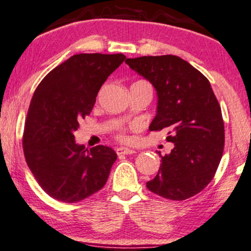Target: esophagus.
Here are the masks:
<instances>
[{
	"mask_svg": "<svg viewBox=\"0 0 251 251\" xmlns=\"http://www.w3.org/2000/svg\"><path fill=\"white\" fill-rule=\"evenodd\" d=\"M116 152L117 155H130V154H134L135 150L126 148V147H120V148H116Z\"/></svg>",
	"mask_w": 251,
	"mask_h": 251,
	"instance_id": "esophagus-1",
	"label": "esophagus"
}]
</instances>
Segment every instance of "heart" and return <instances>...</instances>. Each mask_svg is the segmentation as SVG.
Returning <instances> with one entry per match:
<instances>
[{"instance_id": "1", "label": "heart", "mask_w": 251, "mask_h": 251, "mask_svg": "<svg viewBox=\"0 0 251 251\" xmlns=\"http://www.w3.org/2000/svg\"><path fill=\"white\" fill-rule=\"evenodd\" d=\"M117 137L121 138V140H123V138H126L125 134H123V131H122V130H120V131H119V134H117Z\"/></svg>"}]
</instances>
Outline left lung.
Wrapping results in <instances>:
<instances>
[{
  "instance_id": "1",
  "label": "left lung",
  "mask_w": 251,
  "mask_h": 251,
  "mask_svg": "<svg viewBox=\"0 0 251 251\" xmlns=\"http://www.w3.org/2000/svg\"><path fill=\"white\" fill-rule=\"evenodd\" d=\"M126 63L154 85L157 114L149 130L169 129L170 154L161 156L157 175L147 182L154 194L183 201L214 178L225 149L222 111L208 78L178 56H142Z\"/></svg>"
}]
</instances>
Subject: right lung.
<instances>
[{
	"mask_svg": "<svg viewBox=\"0 0 251 251\" xmlns=\"http://www.w3.org/2000/svg\"><path fill=\"white\" fill-rule=\"evenodd\" d=\"M123 54H77L52 69L37 85L23 132V152L41 188L58 201L75 203L101 190L117 155L105 146L90 150L75 142L78 122Z\"/></svg>",
	"mask_w": 251,
	"mask_h": 251,
	"instance_id": "obj_1",
	"label": "right lung"
}]
</instances>
